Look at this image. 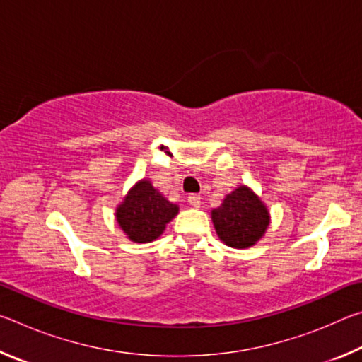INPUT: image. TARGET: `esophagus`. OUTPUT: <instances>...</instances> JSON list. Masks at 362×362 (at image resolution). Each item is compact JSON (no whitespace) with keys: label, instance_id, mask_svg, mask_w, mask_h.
Wrapping results in <instances>:
<instances>
[{"label":"esophagus","instance_id":"obj_1","mask_svg":"<svg viewBox=\"0 0 362 362\" xmlns=\"http://www.w3.org/2000/svg\"><path fill=\"white\" fill-rule=\"evenodd\" d=\"M188 203H189V206H193V207H199L201 206L199 194H189L188 196Z\"/></svg>","mask_w":362,"mask_h":362}]
</instances>
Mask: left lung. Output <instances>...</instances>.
Returning a JSON list of instances; mask_svg holds the SVG:
<instances>
[{
	"label": "left lung",
	"instance_id": "left-lung-1",
	"mask_svg": "<svg viewBox=\"0 0 362 362\" xmlns=\"http://www.w3.org/2000/svg\"><path fill=\"white\" fill-rule=\"evenodd\" d=\"M212 222L226 246L246 249L265 235L269 214L263 201L249 187H238L225 196L223 203L212 211Z\"/></svg>",
	"mask_w": 362,
	"mask_h": 362
}]
</instances>
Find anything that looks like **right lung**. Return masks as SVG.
Returning a JSON list of instances; mask_svg holds the SVG:
<instances>
[{
	"mask_svg": "<svg viewBox=\"0 0 362 362\" xmlns=\"http://www.w3.org/2000/svg\"><path fill=\"white\" fill-rule=\"evenodd\" d=\"M179 214V206L173 204L150 180H140L134 185L122 203L116 207V222L134 243H151L163 235L166 225Z\"/></svg>",
	"mask_w": 362,
	"mask_h": 362,
	"instance_id": "obj_1",
	"label": "right lung"
}]
</instances>
